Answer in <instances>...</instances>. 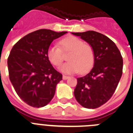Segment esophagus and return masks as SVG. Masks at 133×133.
<instances>
[{"label": "esophagus", "mask_w": 133, "mask_h": 133, "mask_svg": "<svg viewBox=\"0 0 133 133\" xmlns=\"http://www.w3.org/2000/svg\"><path fill=\"white\" fill-rule=\"evenodd\" d=\"M68 78H69V76H65V75H63V80H67Z\"/></svg>", "instance_id": "obj_1"}]
</instances>
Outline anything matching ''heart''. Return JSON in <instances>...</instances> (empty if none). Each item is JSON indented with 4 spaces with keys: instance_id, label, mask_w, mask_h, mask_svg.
<instances>
[{
    "instance_id": "1",
    "label": "heart",
    "mask_w": 133,
    "mask_h": 133,
    "mask_svg": "<svg viewBox=\"0 0 133 133\" xmlns=\"http://www.w3.org/2000/svg\"><path fill=\"white\" fill-rule=\"evenodd\" d=\"M60 47L52 44L48 49L47 56L51 63L59 66L63 60V53H69L68 62L60 67V70L65 74H84L92 68L95 62V53L92 46L86 44L78 38L70 36L59 41Z\"/></svg>"
}]
</instances>
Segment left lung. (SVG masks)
<instances>
[{
	"label": "left lung",
	"mask_w": 133,
	"mask_h": 133,
	"mask_svg": "<svg viewBox=\"0 0 133 133\" xmlns=\"http://www.w3.org/2000/svg\"><path fill=\"white\" fill-rule=\"evenodd\" d=\"M92 46L94 65L91 72L77 78L74 96L84 108L95 109L111 97L121 78L123 59L116 44L106 36L95 32H72Z\"/></svg>",
	"instance_id": "left-lung-1"
}]
</instances>
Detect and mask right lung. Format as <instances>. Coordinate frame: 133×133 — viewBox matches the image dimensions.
Returning a JSON list of instances; mask_svg holds the SVG:
<instances>
[{"label": "right lung", "instance_id": "obj_1", "mask_svg": "<svg viewBox=\"0 0 133 133\" xmlns=\"http://www.w3.org/2000/svg\"><path fill=\"white\" fill-rule=\"evenodd\" d=\"M66 33L41 29L27 34L12 48L7 59L10 81L29 105L42 108L54 97L62 74L51 64L47 51L53 40Z\"/></svg>", "mask_w": 133, "mask_h": 133}]
</instances>
